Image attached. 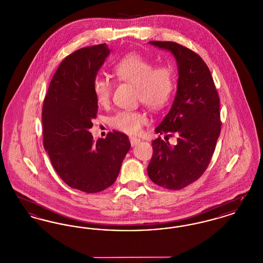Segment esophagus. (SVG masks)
I'll use <instances>...</instances> for the list:
<instances>
[{
  "mask_svg": "<svg viewBox=\"0 0 263 263\" xmlns=\"http://www.w3.org/2000/svg\"><path fill=\"white\" fill-rule=\"evenodd\" d=\"M129 139H130V143H131L132 146H137L138 144L140 143V141H141L139 138L136 137H130Z\"/></svg>",
  "mask_w": 263,
  "mask_h": 263,
  "instance_id": "1",
  "label": "esophagus"
}]
</instances>
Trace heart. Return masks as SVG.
Returning a JSON list of instances; mask_svg holds the SVG:
<instances>
[{
    "label": "heart",
    "instance_id": "b5f03b06",
    "mask_svg": "<svg viewBox=\"0 0 263 263\" xmlns=\"http://www.w3.org/2000/svg\"><path fill=\"white\" fill-rule=\"evenodd\" d=\"M113 74L121 82L136 88L137 100L153 110L165 107L175 89L174 68L167 64L154 66V62L137 52L129 53L113 67ZM93 93L97 102L106 106L111 97V83L103 77L93 80ZM146 114L140 110H120L110 118L113 128L127 134H137L147 123Z\"/></svg>",
    "mask_w": 263,
    "mask_h": 263
}]
</instances>
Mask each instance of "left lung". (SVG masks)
Wrapping results in <instances>:
<instances>
[{
    "label": "left lung",
    "instance_id": "obj_1",
    "mask_svg": "<svg viewBox=\"0 0 263 263\" xmlns=\"http://www.w3.org/2000/svg\"><path fill=\"white\" fill-rule=\"evenodd\" d=\"M175 56L177 89L171 110L155 129L166 134L154 140L148 175L156 184L179 190L197 180L211 161L221 132L220 100L212 76L199 55L172 41H150ZM175 135L171 145L166 138Z\"/></svg>",
    "mask_w": 263,
    "mask_h": 263
}]
</instances>
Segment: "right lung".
<instances>
[{
	"instance_id": "1",
	"label": "right lung",
	"mask_w": 263,
	"mask_h": 263,
	"mask_svg": "<svg viewBox=\"0 0 263 263\" xmlns=\"http://www.w3.org/2000/svg\"><path fill=\"white\" fill-rule=\"evenodd\" d=\"M109 53L104 43L67 56L42 107L43 145L54 170L70 187L87 193L112 185L131 147L123 133L109 132L95 142L89 132L99 108L93 80Z\"/></svg>"
}]
</instances>
